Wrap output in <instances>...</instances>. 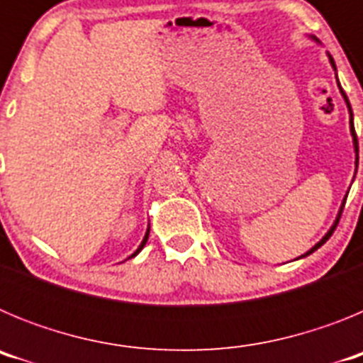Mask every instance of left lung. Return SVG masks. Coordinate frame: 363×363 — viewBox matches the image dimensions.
Instances as JSON below:
<instances>
[{"label":"left lung","mask_w":363,"mask_h":363,"mask_svg":"<svg viewBox=\"0 0 363 363\" xmlns=\"http://www.w3.org/2000/svg\"><path fill=\"white\" fill-rule=\"evenodd\" d=\"M329 60H331V56H329ZM331 65L335 67V62H333L331 60ZM335 70H336V67H335ZM338 86H340V83H338ZM340 92H342V96H344V99H345V104H347V108H349V125H351V136H352V143H354V152H357V167H358V140H357V133H354V121H352V108H351V104H349V99H347V96H345V92L342 91V86H340ZM345 200H347V196L344 198V201H342V207H340V213H338V216H336V220H335V223H333V227L329 230H327V234L325 236H323L322 240H320L318 243H316V245L313 247V249H309V251L306 252V255H301V258H303V256H309L311 252H314L316 251V249H320V247L323 245V243L327 242V240L331 238V234L335 233V229H336V225H338V221H340V216H342V211H344V205H345Z\"/></svg>","instance_id":"8db88e82"}]
</instances>
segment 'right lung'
Here are the masks:
<instances>
[{
    "instance_id": "add662e5",
    "label": "right lung",
    "mask_w": 363,
    "mask_h": 363,
    "mask_svg": "<svg viewBox=\"0 0 363 363\" xmlns=\"http://www.w3.org/2000/svg\"><path fill=\"white\" fill-rule=\"evenodd\" d=\"M149 230H150V229H147V233H145V236H143V240H142V243H140V247H138L136 251H134V252H133V255H130V256H129V258H134V256H136V255H138V252L142 251L143 247H145L147 240H149Z\"/></svg>"
}]
</instances>
